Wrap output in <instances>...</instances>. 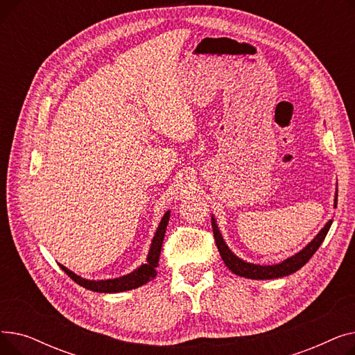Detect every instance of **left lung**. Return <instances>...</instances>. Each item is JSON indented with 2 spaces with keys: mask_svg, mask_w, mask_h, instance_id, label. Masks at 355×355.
Here are the masks:
<instances>
[{
  "mask_svg": "<svg viewBox=\"0 0 355 355\" xmlns=\"http://www.w3.org/2000/svg\"><path fill=\"white\" fill-rule=\"evenodd\" d=\"M337 197H338V191H335V198H334V209H337ZM332 225V220H329L327 225L321 229V232L313 237V240H311L309 243L297 253H295L293 256L285 259L284 262L276 263V265H254V263H249L246 260L237 257L226 245L225 239H223L217 221L214 218V216H211V227H213V233H214V240L217 249L220 252V256L223 259V262L226 263V266L237 276L241 277H248V279H276V277H284L288 276L296 270H300L308 260L313 256V253L318 250V248L321 246V243L324 241L329 227Z\"/></svg>",
  "mask_w": 355,
  "mask_h": 355,
  "instance_id": "obj_1",
  "label": "left lung"
}]
</instances>
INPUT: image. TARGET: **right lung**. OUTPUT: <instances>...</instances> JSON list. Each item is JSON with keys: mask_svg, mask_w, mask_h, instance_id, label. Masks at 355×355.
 Returning <instances> with one entry per match:
<instances>
[{"mask_svg": "<svg viewBox=\"0 0 355 355\" xmlns=\"http://www.w3.org/2000/svg\"><path fill=\"white\" fill-rule=\"evenodd\" d=\"M171 211L168 210L164 217L161 218L159 226L155 232V236L151 241V248H149L148 256H146V263L141 265L135 270H132L128 275L115 277V279H101V281H90V279H85L74 272L69 270L66 266L60 265L59 266L64 270L66 275H69L74 282L79 284L80 286L93 291V292H101V293H116V292H123V291H130L139 288L145 284H148L151 279L157 276V266H158V260L161 254V248H162V241L165 236V230L168 226V221H170Z\"/></svg>", "mask_w": 355, "mask_h": 355, "instance_id": "obj_1", "label": "right lung"}]
</instances>
